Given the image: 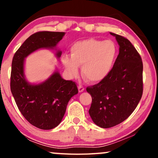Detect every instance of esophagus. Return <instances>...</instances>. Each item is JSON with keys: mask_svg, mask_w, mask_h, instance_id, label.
I'll list each match as a JSON object with an SVG mask.
<instances>
[{"mask_svg": "<svg viewBox=\"0 0 158 158\" xmlns=\"http://www.w3.org/2000/svg\"><path fill=\"white\" fill-rule=\"evenodd\" d=\"M78 89H79V92H80L81 93V92L84 91L85 88L82 86V85H79V86H78Z\"/></svg>", "mask_w": 158, "mask_h": 158, "instance_id": "34e87169", "label": "esophagus"}]
</instances>
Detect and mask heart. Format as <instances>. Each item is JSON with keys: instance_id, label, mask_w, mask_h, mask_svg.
Wrapping results in <instances>:
<instances>
[{"instance_id": "b5f03b06", "label": "heart", "mask_w": 158, "mask_h": 158, "mask_svg": "<svg viewBox=\"0 0 158 158\" xmlns=\"http://www.w3.org/2000/svg\"><path fill=\"white\" fill-rule=\"evenodd\" d=\"M118 55V48L110 40L102 41L88 39L74 43L70 48V56L61 59L65 70L70 77L81 71L89 82L98 83L109 75Z\"/></svg>"}]
</instances>
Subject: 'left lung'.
Masks as SVG:
<instances>
[{
  "label": "left lung",
  "instance_id": "obj_1",
  "mask_svg": "<svg viewBox=\"0 0 158 158\" xmlns=\"http://www.w3.org/2000/svg\"><path fill=\"white\" fill-rule=\"evenodd\" d=\"M115 36L119 54L109 75L86 88L92 97L89 114L98 126L108 128L128 118L143 95V61L135 47L122 35Z\"/></svg>",
  "mask_w": 158,
  "mask_h": 158
}]
</instances>
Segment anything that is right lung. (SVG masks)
I'll use <instances>...</instances> for the list:
<instances>
[{
    "label": "right lung",
    "instance_id": "add662e5",
    "mask_svg": "<svg viewBox=\"0 0 158 158\" xmlns=\"http://www.w3.org/2000/svg\"><path fill=\"white\" fill-rule=\"evenodd\" d=\"M64 35L63 32H35L23 43L12 59L11 92L24 118L40 129H52L61 122L69 100L78 94V88L74 81L65 80L57 71L44 82L30 84L25 79L24 59L39 49L55 48ZM61 55V51L56 52L58 58Z\"/></svg>",
    "mask_w": 158,
    "mask_h": 158
}]
</instances>
